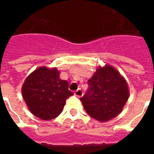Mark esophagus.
Here are the masks:
<instances>
[{
    "instance_id": "esophagus-1",
    "label": "esophagus",
    "mask_w": 154,
    "mask_h": 154,
    "mask_svg": "<svg viewBox=\"0 0 154 154\" xmlns=\"http://www.w3.org/2000/svg\"><path fill=\"white\" fill-rule=\"evenodd\" d=\"M74 94L75 96H77V97H81L83 96V92H82V89H78L74 92Z\"/></svg>"
}]
</instances>
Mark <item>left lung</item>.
Returning <instances> with one entry per match:
<instances>
[{"mask_svg":"<svg viewBox=\"0 0 154 154\" xmlns=\"http://www.w3.org/2000/svg\"><path fill=\"white\" fill-rule=\"evenodd\" d=\"M88 85L89 89L81 101L87 113L100 122L117 117L129 98L125 80L109 65L98 68L88 81Z\"/></svg>","mask_w":154,"mask_h":154,"instance_id":"obj_1","label":"left lung"}]
</instances>
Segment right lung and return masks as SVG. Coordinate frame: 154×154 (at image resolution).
Wrapping results in <instances>:
<instances>
[{"label":"right lung","instance_id":"add662e5","mask_svg":"<svg viewBox=\"0 0 154 154\" xmlns=\"http://www.w3.org/2000/svg\"><path fill=\"white\" fill-rule=\"evenodd\" d=\"M22 95L32 114L48 121L62 112L66 99L73 94L67 81L60 79L57 69L41 67L26 78Z\"/></svg>","mask_w":154,"mask_h":154}]
</instances>
